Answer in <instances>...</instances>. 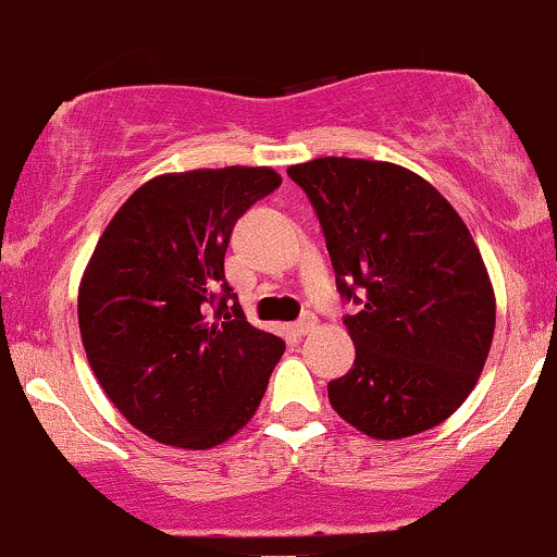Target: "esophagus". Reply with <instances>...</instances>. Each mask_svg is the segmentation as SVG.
<instances>
[{
  "mask_svg": "<svg viewBox=\"0 0 557 557\" xmlns=\"http://www.w3.org/2000/svg\"><path fill=\"white\" fill-rule=\"evenodd\" d=\"M313 329H315V315H302V319L300 321H297V324H295V332L297 334H300V337H302V334H308V332H313Z\"/></svg>",
  "mask_w": 557,
  "mask_h": 557,
  "instance_id": "obj_1",
  "label": "esophagus"
}]
</instances>
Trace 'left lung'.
<instances>
[{
    "mask_svg": "<svg viewBox=\"0 0 557 557\" xmlns=\"http://www.w3.org/2000/svg\"><path fill=\"white\" fill-rule=\"evenodd\" d=\"M324 228L356 363L329 404L376 441L435 428L470 396L494 339L496 300L468 225L417 172L324 157L289 166ZM362 292L355 297V289Z\"/></svg>",
    "mask_w": 557,
    "mask_h": 557,
    "instance_id": "8db88e82",
    "label": "left lung"
}]
</instances>
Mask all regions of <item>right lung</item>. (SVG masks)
Segmentation results:
<instances>
[{"label":"right lung","instance_id":"right-lung-1","mask_svg":"<svg viewBox=\"0 0 557 557\" xmlns=\"http://www.w3.org/2000/svg\"><path fill=\"white\" fill-rule=\"evenodd\" d=\"M278 185L271 166L238 164L151 177L89 257L76 305L87 361L124 420L159 444H225L265 396L286 345L247 321L225 249Z\"/></svg>","mask_w":557,"mask_h":557}]
</instances>
